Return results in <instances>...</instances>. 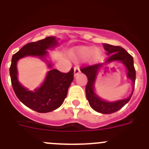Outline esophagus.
<instances>
[{
    "label": "esophagus",
    "instance_id": "obj_1",
    "mask_svg": "<svg viewBox=\"0 0 149 149\" xmlns=\"http://www.w3.org/2000/svg\"><path fill=\"white\" fill-rule=\"evenodd\" d=\"M80 73V69H79V67L76 66L74 68V76H76L77 74Z\"/></svg>",
    "mask_w": 149,
    "mask_h": 149
}]
</instances>
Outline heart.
I'll return each instance as SVG.
<instances>
[{
    "mask_svg": "<svg viewBox=\"0 0 149 149\" xmlns=\"http://www.w3.org/2000/svg\"><path fill=\"white\" fill-rule=\"evenodd\" d=\"M76 54L82 58L88 56L90 61L96 62L101 60L103 57L102 51L99 49H94L92 46H81L76 49Z\"/></svg>",
    "mask_w": 149,
    "mask_h": 149,
    "instance_id": "1",
    "label": "heart"
}]
</instances>
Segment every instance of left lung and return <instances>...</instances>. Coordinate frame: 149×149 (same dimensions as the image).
<instances>
[{
	"instance_id": "obj_1",
	"label": "left lung",
	"mask_w": 149,
	"mask_h": 149,
	"mask_svg": "<svg viewBox=\"0 0 149 149\" xmlns=\"http://www.w3.org/2000/svg\"><path fill=\"white\" fill-rule=\"evenodd\" d=\"M105 51H107L108 56L106 58V62L102 64H93V65H87L80 68L82 73H84L87 76L88 81L85 88L86 96L88 100L90 107L96 112L103 114H111L118 111L121 109L125 104H127L131 98L133 94L134 88V83L136 79L135 68L134 67V60L132 56H131L127 51L120 46L109 45L104 43L103 44ZM120 61L127 67L128 73L127 76L131 79L133 83V91L131 95L126 100H119L114 102H107L103 101L97 96L95 94L93 91L94 81L96 77L97 72L100 67L104 63H107L113 61Z\"/></svg>"
}]
</instances>
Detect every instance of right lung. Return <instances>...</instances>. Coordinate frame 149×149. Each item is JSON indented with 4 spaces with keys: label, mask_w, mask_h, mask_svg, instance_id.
Wrapping results in <instances>:
<instances>
[{
    "label": "right lung",
    "mask_w": 149,
    "mask_h": 149,
    "mask_svg": "<svg viewBox=\"0 0 149 149\" xmlns=\"http://www.w3.org/2000/svg\"><path fill=\"white\" fill-rule=\"evenodd\" d=\"M56 45L57 41L55 37H48L39 41L28 43L12 56L9 73L14 91L23 104L37 112H51L62 105L73 80L74 70L71 68L68 73H62L56 69L51 70L41 87L31 92L18 82L17 62L20 58L29 55L44 57L47 54L45 50ZM51 66L49 65V67Z\"/></svg>",
    "instance_id": "add662e5"
}]
</instances>
